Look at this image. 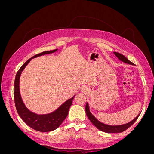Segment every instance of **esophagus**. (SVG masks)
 I'll return each mask as SVG.
<instances>
[{"label":"esophagus","mask_w":154,"mask_h":154,"mask_svg":"<svg viewBox=\"0 0 154 154\" xmlns=\"http://www.w3.org/2000/svg\"><path fill=\"white\" fill-rule=\"evenodd\" d=\"M83 91H85V89H84V90H83ZM85 92H86V91H85Z\"/></svg>","instance_id":"esophagus-1"}]
</instances>
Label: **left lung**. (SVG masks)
I'll return each mask as SVG.
<instances>
[{"mask_svg":"<svg viewBox=\"0 0 154 154\" xmlns=\"http://www.w3.org/2000/svg\"><path fill=\"white\" fill-rule=\"evenodd\" d=\"M114 53L116 56V57L119 58V60H121V61H122L125 63L130 64V65H134V63L130 62V60H128L123 54H120L119 53H117V52H114ZM85 112H86V114L88 118L89 119V120L92 122V123L94 125L97 129H99L100 130H101V131H103V132H105L106 133H120V132H122L125 131V130L128 129L130 127V126H132L135 123V122H136V121L139 115H140V114H139L136 118L134 119L132 121H131V122L128 123H126V124L122 125L112 126V125H106V124H104L103 123H101L100 122H99V121L97 120L94 117V116L91 113L88 103H87L86 106H85Z\"/></svg>","mask_w":154,"mask_h":154,"instance_id":"8db88e82","label":"left lung"}]
</instances>
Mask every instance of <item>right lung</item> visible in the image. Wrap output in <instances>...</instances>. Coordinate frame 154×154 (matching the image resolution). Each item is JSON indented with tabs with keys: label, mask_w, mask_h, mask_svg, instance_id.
I'll use <instances>...</instances> for the list:
<instances>
[{
	"label": "right lung",
	"mask_w": 154,
	"mask_h": 154,
	"mask_svg": "<svg viewBox=\"0 0 154 154\" xmlns=\"http://www.w3.org/2000/svg\"><path fill=\"white\" fill-rule=\"evenodd\" d=\"M57 51V49L44 51V52L37 54L35 55L34 57L29 58L27 62L23 64V66L18 70L16 74L15 80V94H14V97H15V103L17 112L22 119L29 127L39 132H50L58 128L67 116L69 108L72 103V101L75 96H73L72 98L66 101L53 112L48 114L38 115L29 111L23 103L20 94L19 89L20 77L22 71L24 69L27 65L29 63L31 59L44 54L53 53Z\"/></svg>",
	"instance_id": "right-lung-1"
}]
</instances>
